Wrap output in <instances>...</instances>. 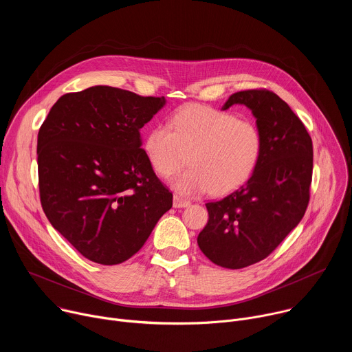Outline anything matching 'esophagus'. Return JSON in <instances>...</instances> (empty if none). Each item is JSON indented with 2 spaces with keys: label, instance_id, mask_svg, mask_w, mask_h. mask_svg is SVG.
Returning <instances> with one entry per match:
<instances>
[{
  "label": "esophagus",
  "instance_id": "obj_1",
  "mask_svg": "<svg viewBox=\"0 0 352 352\" xmlns=\"http://www.w3.org/2000/svg\"><path fill=\"white\" fill-rule=\"evenodd\" d=\"M173 205H174L175 209H182V208H188L190 205V202L186 199H182L178 195H174V204Z\"/></svg>",
  "mask_w": 352,
  "mask_h": 352
}]
</instances>
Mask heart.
I'll return each mask as SVG.
<instances>
[{
	"label": "heart",
	"instance_id": "heart-1",
	"mask_svg": "<svg viewBox=\"0 0 352 352\" xmlns=\"http://www.w3.org/2000/svg\"><path fill=\"white\" fill-rule=\"evenodd\" d=\"M146 156L162 177H170L186 163L190 166L173 181L184 195L210 189L224 195L243 185L254 174L262 135L250 121L208 106H186L159 125L144 139Z\"/></svg>",
	"mask_w": 352,
	"mask_h": 352
}]
</instances>
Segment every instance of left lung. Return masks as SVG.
<instances>
[{
  "instance_id": "1",
  "label": "left lung",
  "mask_w": 352,
  "mask_h": 352,
  "mask_svg": "<svg viewBox=\"0 0 352 352\" xmlns=\"http://www.w3.org/2000/svg\"><path fill=\"white\" fill-rule=\"evenodd\" d=\"M242 104L262 135L258 166L248 182L217 202L206 204L209 221L197 235L213 263L242 269L267 258L302 220L312 182V139L289 106L263 89L236 91L221 110Z\"/></svg>"
}]
</instances>
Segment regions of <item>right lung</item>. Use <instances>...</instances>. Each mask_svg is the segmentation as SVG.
Listing matches in <instances>:
<instances>
[{
  "label": "right lung",
  "mask_w": 352,
  "mask_h": 352,
  "mask_svg": "<svg viewBox=\"0 0 352 352\" xmlns=\"http://www.w3.org/2000/svg\"><path fill=\"white\" fill-rule=\"evenodd\" d=\"M164 106V97L91 86L61 96L38 131L43 210L91 262L128 261L173 206L140 148V128Z\"/></svg>",
  "instance_id": "add662e5"
}]
</instances>
